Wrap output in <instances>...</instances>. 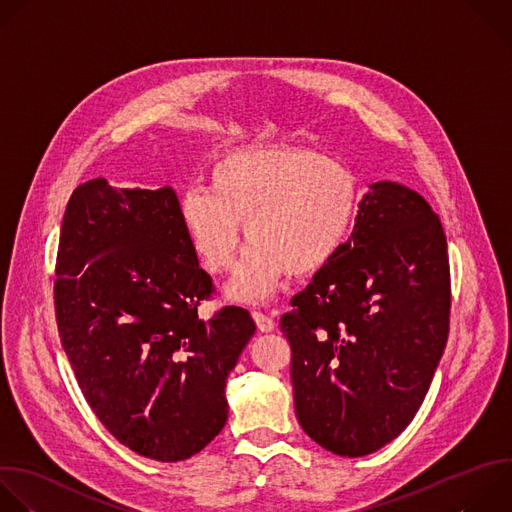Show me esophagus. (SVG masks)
Segmentation results:
<instances>
[{"label":"esophagus","instance_id":"34e87169","mask_svg":"<svg viewBox=\"0 0 512 512\" xmlns=\"http://www.w3.org/2000/svg\"><path fill=\"white\" fill-rule=\"evenodd\" d=\"M251 315H253V321H255V325H257V329H259V331L269 333V331H273V329H275V321H273V317L265 315L263 311H253Z\"/></svg>","mask_w":512,"mask_h":512}]
</instances>
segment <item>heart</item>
<instances>
[{"label":"heart","mask_w":512,"mask_h":512,"mask_svg":"<svg viewBox=\"0 0 512 512\" xmlns=\"http://www.w3.org/2000/svg\"><path fill=\"white\" fill-rule=\"evenodd\" d=\"M358 199V177L342 160L307 146L255 144L221 154L209 189L183 193L179 217L213 275L233 267L243 225L249 247L231 293L263 301L285 275L311 277L331 263L352 231Z\"/></svg>","instance_id":"obj_1"}]
</instances>
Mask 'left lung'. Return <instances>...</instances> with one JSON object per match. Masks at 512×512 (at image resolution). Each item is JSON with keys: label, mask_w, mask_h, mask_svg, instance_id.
Segmentation results:
<instances>
[{"label": "left lung", "mask_w": 512, "mask_h": 512, "mask_svg": "<svg viewBox=\"0 0 512 512\" xmlns=\"http://www.w3.org/2000/svg\"><path fill=\"white\" fill-rule=\"evenodd\" d=\"M279 327L309 438L350 458L394 440L422 406L448 339L438 215L408 187L370 185L352 239L291 299Z\"/></svg>", "instance_id": "obj_1"}]
</instances>
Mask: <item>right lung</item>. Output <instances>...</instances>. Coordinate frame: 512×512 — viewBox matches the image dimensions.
Instances as JSON below:
<instances>
[{"mask_svg":"<svg viewBox=\"0 0 512 512\" xmlns=\"http://www.w3.org/2000/svg\"><path fill=\"white\" fill-rule=\"evenodd\" d=\"M213 295L173 189L76 187L56 257L58 333L92 412L140 456L185 460L227 422L225 382L255 323L237 305L201 319Z\"/></svg>","mask_w":512,"mask_h":512,"instance_id":"add662e5","label":"right lung"}]
</instances>
